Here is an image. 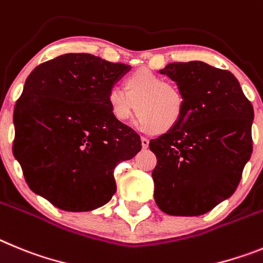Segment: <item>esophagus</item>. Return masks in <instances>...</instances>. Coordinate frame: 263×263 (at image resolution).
<instances>
[{"label": "esophagus", "mask_w": 263, "mask_h": 263, "mask_svg": "<svg viewBox=\"0 0 263 263\" xmlns=\"http://www.w3.org/2000/svg\"><path fill=\"white\" fill-rule=\"evenodd\" d=\"M141 146H143L144 149H146L149 146V140L146 137H141Z\"/></svg>", "instance_id": "obj_1"}]
</instances>
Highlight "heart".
I'll use <instances>...</instances> for the list:
<instances>
[{
	"instance_id": "obj_1",
	"label": "heart",
	"mask_w": 263,
	"mask_h": 263,
	"mask_svg": "<svg viewBox=\"0 0 263 263\" xmlns=\"http://www.w3.org/2000/svg\"><path fill=\"white\" fill-rule=\"evenodd\" d=\"M123 86H111L107 105L117 122L124 123L139 112L134 124L143 132H167L176 128L184 117L186 97L176 82L141 68L124 77Z\"/></svg>"
}]
</instances>
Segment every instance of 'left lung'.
Here are the masks:
<instances>
[{
	"label": "left lung",
	"instance_id": "obj_1",
	"mask_svg": "<svg viewBox=\"0 0 263 263\" xmlns=\"http://www.w3.org/2000/svg\"><path fill=\"white\" fill-rule=\"evenodd\" d=\"M160 73L181 86L186 108L176 128L149 143L155 200L167 215L198 216L237 189L252 156L254 110L229 70L189 61Z\"/></svg>",
	"mask_w": 263,
	"mask_h": 263
}]
</instances>
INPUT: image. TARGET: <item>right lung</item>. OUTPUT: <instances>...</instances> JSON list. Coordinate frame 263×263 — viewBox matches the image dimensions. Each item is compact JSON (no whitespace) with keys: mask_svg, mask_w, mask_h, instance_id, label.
<instances>
[{"mask_svg":"<svg viewBox=\"0 0 263 263\" xmlns=\"http://www.w3.org/2000/svg\"><path fill=\"white\" fill-rule=\"evenodd\" d=\"M129 65L67 53L30 73L14 108V157L28 187L55 207L91 211L117 191L114 169L141 149L117 122L107 91Z\"/></svg>","mask_w":263,"mask_h":263,"instance_id":"obj_1","label":"right lung"}]
</instances>
